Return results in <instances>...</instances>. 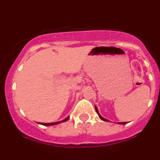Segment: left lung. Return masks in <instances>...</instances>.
Instances as JSON below:
<instances>
[{"mask_svg": "<svg viewBox=\"0 0 160 160\" xmlns=\"http://www.w3.org/2000/svg\"><path fill=\"white\" fill-rule=\"evenodd\" d=\"M95 108L96 112H97L98 114V115H99L100 118L102 119V120H103V121H105V122H107V121H108V120H107V119H106V118H103V117H102L101 115L99 114V112H98V108H97V107H95ZM118 124H127V122H119Z\"/></svg>", "mask_w": 160, "mask_h": 160, "instance_id": "left-lung-1", "label": "left lung"}]
</instances>
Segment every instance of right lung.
Here are the masks:
<instances>
[{
  "instance_id": "right-lung-1",
  "label": "right lung",
  "mask_w": 160,
  "mask_h": 160,
  "mask_svg": "<svg viewBox=\"0 0 160 160\" xmlns=\"http://www.w3.org/2000/svg\"><path fill=\"white\" fill-rule=\"evenodd\" d=\"M69 118V117H67L66 118L64 119V120L61 121V122H54V123H41V124L42 125H45V126H51V125H55V124H58L59 123L61 122H66L67 120ZM40 124V123H39Z\"/></svg>"
}]
</instances>
